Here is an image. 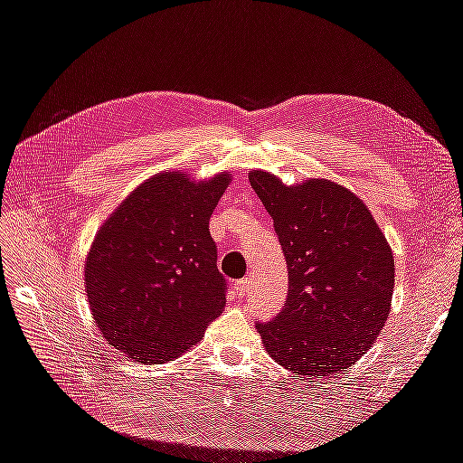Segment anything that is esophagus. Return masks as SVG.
<instances>
[{"mask_svg": "<svg viewBox=\"0 0 463 463\" xmlns=\"http://www.w3.org/2000/svg\"><path fill=\"white\" fill-rule=\"evenodd\" d=\"M249 278H241V279H237L235 282V289H237V293H240V296H245V293L249 291Z\"/></svg>", "mask_w": 463, "mask_h": 463, "instance_id": "esophagus-1", "label": "esophagus"}]
</instances>
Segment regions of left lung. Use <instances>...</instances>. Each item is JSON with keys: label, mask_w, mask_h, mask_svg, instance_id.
Masks as SVG:
<instances>
[{"label": "left lung", "mask_w": 463, "mask_h": 463, "mask_svg": "<svg viewBox=\"0 0 463 463\" xmlns=\"http://www.w3.org/2000/svg\"><path fill=\"white\" fill-rule=\"evenodd\" d=\"M274 220L288 262V299L270 322H257L279 365L330 378L371 349L390 313L394 257L371 210L328 179L286 187L269 172L249 174Z\"/></svg>", "instance_id": "obj_1"}]
</instances>
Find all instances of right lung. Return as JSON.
Wrapping results in <instances>:
<instances>
[{
	"instance_id": "1",
	"label": "right lung",
	"mask_w": 463,
	"mask_h": 463,
	"mask_svg": "<svg viewBox=\"0 0 463 463\" xmlns=\"http://www.w3.org/2000/svg\"><path fill=\"white\" fill-rule=\"evenodd\" d=\"M230 172L193 184L184 172L146 179L98 230L87 296L104 338L138 363H165L201 342L226 307V278L208 232Z\"/></svg>"
}]
</instances>
